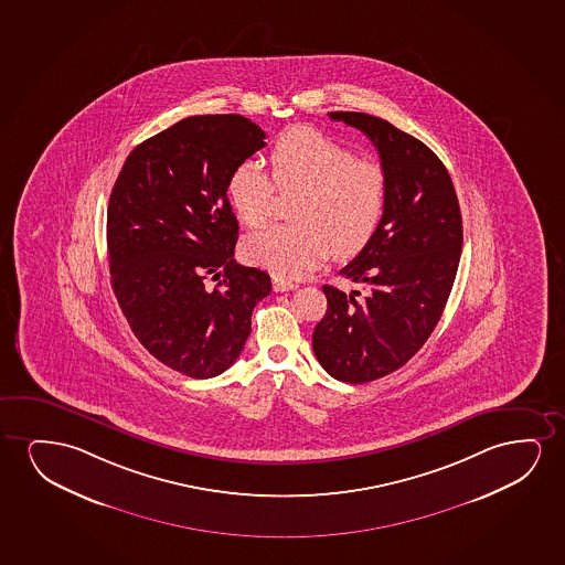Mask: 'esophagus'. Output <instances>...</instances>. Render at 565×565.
<instances>
[{
	"mask_svg": "<svg viewBox=\"0 0 565 565\" xmlns=\"http://www.w3.org/2000/svg\"><path fill=\"white\" fill-rule=\"evenodd\" d=\"M271 287H274V291H276V294H284V291H291V289H297L295 284H291V281H286V279L281 278H274V281H271Z\"/></svg>",
	"mask_w": 565,
	"mask_h": 565,
	"instance_id": "1",
	"label": "esophagus"
}]
</instances>
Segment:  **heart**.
I'll list each match as a JSON object with an SVG mask.
<instances>
[{"label":"heart","instance_id":"b5f03b06","mask_svg":"<svg viewBox=\"0 0 565 565\" xmlns=\"http://www.w3.org/2000/svg\"><path fill=\"white\" fill-rule=\"evenodd\" d=\"M270 170L243 160L227 179V196L248 227L270 216L274 191H297L291 224L248 235L243 250L250 263L276 278L299 279L328 256L361 253L379 232L386 212L387 175L369 158H356L345 145L312 127L281 132L270 152Z\"/></svg>","mask_w":565,"mask_h":565}]
</instances>
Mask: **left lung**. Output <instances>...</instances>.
I'll return each instance as SVG.
<instances>
[{
	"instance_id": "obj_1",
	"label": "left lung",
	"mask_w": 565,
	"mask_h": 565,
	"mask_svg": "<svg viewBox=\"0 0 565 565\" xmlns=\"http://www.w3.org/2000/svg\"><path fill=\"white\" fill-rule=\"evenodd\" d=\"M330 117L372 140L387 175L379 232L340 270L364 297L322 287L328 309L312 333L330 376L364 384L402 369L430 338L456 281L463 222L448 170L425 142L369 114Z\"/></svg>"
}]
</instances>
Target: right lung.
<instances>
[{"label":"right lung","mask_w":565,"mask_h":565,"mask_svg":"<svg viewBox=\"0 0 565 565\" xmlns=\"http://www.w3.org/2000/svg\"><path fill=\"white\" fill-rule=\"evenodd\" d=\"M247 117L193 116L127 156L108 204L111 287L137 340L191 379L227 371L250 333L266 271L235 263L227 179L266 147ZM212 275L221 281L205 287Z\"/></svg>","instance_id":"1"}]
</instances>
